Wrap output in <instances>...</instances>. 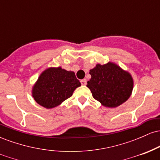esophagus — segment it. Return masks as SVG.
<instances>
[{"label": "esophagus", "instance_id": "1", "mask_svg": "<svg viewBox=\"0 0 160 160\" xmlns=\"http://www.w3.org/2000/svg\"><path fill=\"white\" fill-rule=\"evenodd\" d=\"M80 82L82 86H86V79H82V80H80Z\"/></svg>", "mask_w": 160, "mask_h": 160}]
</instances>
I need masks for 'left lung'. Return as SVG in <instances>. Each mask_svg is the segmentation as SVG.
<instances>
[{
    "mask_svg": "<svg viewBox=\"0 0 160 160\" xmlns=\"http://www.w3.org/2000/svg\"><path fill=\"white\" fill-rule=\"evenodd\" d=\"M89 74L91 79L86 86L93 98L104 107H118L131 95L134 85L131 74L113 62L97 64Z\"/></svg>",
    "mask_w": 160,
    "mask_h": 160,
    "instance_id": "left-lung-1",
    "label": "left lung"
}]
</instances>
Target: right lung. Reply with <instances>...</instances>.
Segmentation results:
<instances>
[{
	"mask_svg": "<svg viewBox=\"0 0 160 160\" xmlns=\"http://www.w3.org/2000/svg\"><path fill=\"white\" fill-rule=\"evenodd\" d=\"M80 86L73 71L61 67L49 68L41 73L33 86L32 96L37 103L49 109L70 98Z\"/></svg>",
	"mask_w": 160,
	"mask_h": 160,
	"instance_id": "right-lung-1",
	"label": "right lung"
}]
</instances>
